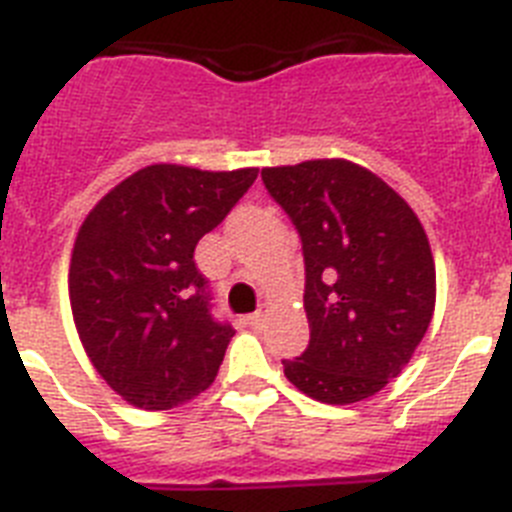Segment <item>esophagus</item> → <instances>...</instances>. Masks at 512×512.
Listing matches in <instances>:
<instances>
[{
    "label": "esophagus",
    "instance_id": "1",
    "mask_svg": "<svg viewBox=\"0 0 512 512\" xmlns=\"http://www.w3.org/2000/svg\"><path fill=\"white\" fill-rule=\"evenodd\" d=\"M266 307H261V310H256L253 312V315H248V325H253V328H259L261 323H264V318H266Z\"/></svg>",
    "mask_w": 512,
    "mask_h": 512
}]
</instances>
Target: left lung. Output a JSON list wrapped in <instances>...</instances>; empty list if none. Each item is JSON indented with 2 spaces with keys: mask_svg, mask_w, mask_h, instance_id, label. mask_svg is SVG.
I'll return each mask as SVG.
<instances>
[{
  "mask_svg": "<svg viewBox=\"0 0 512 512\" xmlns=\"http://www.w3.org/2000/svg\"><path fill=\"white\" fill-rule=\"evenodd\" d=\"M302 238L310 346L284 359L307 397L351 405L377 395L415 354L436 307V264L413 207L346 158L261 171Z\"/></svg>",
  "mask_w": 512,
  "mask_h": 512,
  "instance_id": "1",
  "label": "left lung"
}]
</instances>
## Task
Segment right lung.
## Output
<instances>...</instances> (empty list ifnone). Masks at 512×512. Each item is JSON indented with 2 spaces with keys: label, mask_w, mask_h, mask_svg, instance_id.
I'll use <instances>...</instances> for the list:
<instances>
[{
  "label": "right lung",
  "mask_w": 512,
  "mask_h": 512,
  "mask_svg": "<svg viewBox=\"0 0 512 512\" xmlns=\"http://www.w3.org/2000/svg\"><path fill=\"white\" fill-rule=\"evenodd\" d=\"M256 176L153 164L81 223L69 269L76 330L99 377L135 408H176L215 382L235 330L212 318L194 248Z\"/></svg>",
  "instance_id": "right-lung-1"
}]
</instances>
